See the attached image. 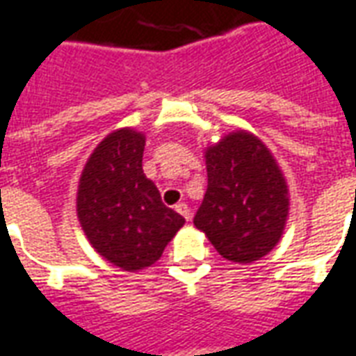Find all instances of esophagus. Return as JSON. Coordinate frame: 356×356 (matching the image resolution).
I'll return each mask as SVG.
<instances>
[{
	"label": "esophagus",
	"mask_w": 356,
	"mask_h": 356,
	"mask_svg": "<svg viewBox=\"0 0 356 356\" xmlns=\"http://www.w3.org/2000/svg\"><path fill=\"white\" fill-rule=\"evenodd\" d=\"M176 213H180L186 218V220H190L191 218V211H190V207L186 205V203H178L176 205Z\"/></svg>",
	"instance_id": "1"
}]
</instances>
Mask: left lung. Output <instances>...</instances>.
I'll return each instance as SVG.
<instances>
[{
  "mask_svg": "<svg viewBox=\"0 0 356 356\" xmlns=\"http://www.w3.org/2000/svg\"><path fill=\"white\" fill-rule=\"evenodd\" d=\"M207 193L195 228L232 263L270 253L287 218V186L272 153L253 134L234 132L205 151Z\"/></svg>",
  "mask_w": 356,
  "mask_h": 356,
  "instance_id": "left-lung-1",
  "label": "left lung"
}]
</instances>
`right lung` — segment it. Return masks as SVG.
<instances>
[{
    "label": "right lung",
    "instance_id": "add662e5",
    "mask_svg": "<svg viewBox=\"0 0 356 356\" xmlns=\"http://www.w3.org/2000/svg\"><path fill=\"white\" fill-rule=\"evenodd\" d=\"M143 134L130 128L103 140L78 186V218L93 249L118 268L142 270L161 259L184 226L142 168Z\"/></svg>",
    "mask_w": 356,
    "mask_h": 356
}]
</instances>
